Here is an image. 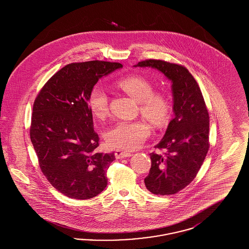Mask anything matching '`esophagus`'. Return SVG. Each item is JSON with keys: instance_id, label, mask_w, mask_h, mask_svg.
Here are the masks:
<instances>
[{"instance_id": "34e87169", "label": "esophagus", "mask_w": 249, "mask_h": 249, "mask_svg": "<svg viewBox=\"0 0 249 249\" xmlns=\"http://www.w3.org/2000/svg\"><path fill=\"white\" fill-rule=\"evenodd\" d=\"M115 156H116L117 159H124V158L132 156V153L124 151V150H121V149H117L116 152H115Z\"/></svg>"}]
</instances>
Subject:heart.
<instances>
[{"label":"heart","instance_id":"b5f03b06","mask_svg":"<svg viewBox=\"0 0 249 249\" xmlns=\"http://www.w3.org/2000/svg\"><path fill=\"white\" fill-rule=\"evenodd\" d=\"M117 86L139 102L141 113L155 126L161 127L169 121L172 114L171 102L163 92L154 91V85L149 79L130 74L119 79ZM88 104L95 118L107 119L109 115V97L104 88L93 87ZM150 131V126L144 120H120L107 130L106 139L112 147L133 150L142 145Z\"/></svg>","mask_w":249,"mask_h":249}]
</instances>
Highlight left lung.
I'll use <instances>...</instances> for the list:
<instances>
[{"mask_svg": "<svg viewBox=\"0 0 249 249\" xmlns=\"http://www.w3.org/2000/svg\"><path fill=\"white\" fill-rule=\"evenodd\" d=\"M136 66L152 67L172 80L175 118L164 137L150 153L151 168L144 178L146 189L156 195H172L196 178L208 152L209 113L201 89L189 70L161 59H144Z\"/></svg>", "mask_w": 249, "mask_h": 249, "instance_id": "obj_1", "label": "left lung"}]
</instances>
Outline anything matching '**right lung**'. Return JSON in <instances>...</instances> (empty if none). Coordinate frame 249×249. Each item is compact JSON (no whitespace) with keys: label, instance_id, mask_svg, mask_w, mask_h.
<instances>
[{"label":"right lung","instance_id":"1","mask_svg":"<svg viewBox=\"0 0 249 249\" xmlns=\"http://www.w3.org/2000/svg\"><path fill=\"white\" fill-rule=\"evenodd\" d=\"M122 67L119 62H72L53 74L36 96L30 137L48 182L76 200L91 199L107 186L115 154L97 151L89 95L100 78Z\"/></svg>","mask_w":249,"mask_h":249}]
</instances>
